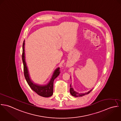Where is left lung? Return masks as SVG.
Returning <instances> with one entry per match:
<instances>
[{
	"mask_svg": "<svg viewBox=\"0 0 121 121\" xmlns=\"http://www.w3.org/2000/svg\"><path fill=\"white\" fill-rule=\"evenodd\" d=\"M93 89L90 90V91H89L88 92H86V93H79L76 91H75L74 89L73 88V86H72V85L71 84L70 85V94L71 95L73 96H74L75 97H82L85 95H87L88 94H89L90 93V92L93 90Z\"/></svg>",
	"mask_w": 121,
	"mask_h": 121,
	"instance_id": "8db88e82",
	"label": "left lung"
}]
</instances>
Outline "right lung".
Listing matches in <instances>:
<instances>
[{"instance_id": "1", "label": "right lung", "mask_w": 121, "mask_h": 121, "mask_svg": "<svg viewBox=\"0 0 121 121\" xmlns=\"http://www.w3.org/2000/svg\"><path fill=\"white\" fill-rule=\"evenodd\" d=\"M22 61L24 66V73L26 80L30 88L38 95L44 97L51 96L53 94V82L55 79L60 74V68L58 67L54 71L53 75L48 83L45 85H40L35 83L31 78L25 60V40L23 43Z\"/></svg>"}]
</instances>
